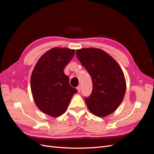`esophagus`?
<instances>
[{"label":"esophagus","mask_w":154,"mask_h":154,"mask_svg":"<svg viewBox=\"0 0 154 154\" xmlns=\"http://www.w3.org/2000/svg\"><path fill=\"white\" fill-rule=\"evenodd\" d=\"M76 88H77V90H78V92H80V90H81V87H80V85L78 86V87H76Z\"/></svg>","instance_id":"1"}]
</instances>
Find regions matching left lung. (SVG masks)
Masks as SVG:
<instances>
[{
	"label": "left lung",
	"instance_id": "8db88e82",
	"mask_svg": "<svg viewBox=\"0 0 154 154\" xmlns=\"http://www.w3.org/2000/svg\"><path fill=\"white\" fill-rule=\"evenodd\" d=\"M76 55L92 81V94L85 97L88 110L101 118L113 113L122 102L127 88L122 68L100 49H78Z\"/></svg>",
	"mask_w": 154,
	"mask_h": 154
}]
</instances>
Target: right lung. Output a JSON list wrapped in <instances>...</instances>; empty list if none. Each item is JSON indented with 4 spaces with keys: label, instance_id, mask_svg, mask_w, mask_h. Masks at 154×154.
<instances>
[{
    "label": "right lung",
    "instance_id": "obj_1",
    "mask_svg": "<svg viewBox=\"0 0 154 154\" xmlns=\"http://www.w3.org/2000/svg\"><path fill=\"white\" fill-rule=\"evenodd\" d=\"M75 50L54 48L45 52L36 63L31 76V89L37 107L45 114L58 117L66 111L78 92L69 84L63 69Z\"/></svg>",
    "mask_w": 154,
    "mask_h": 154
}]
</instances>
